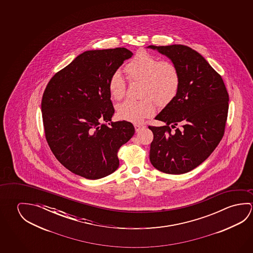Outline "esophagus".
Returning a JSON list of instances; mask_svg holds the SVG:
<instances>
[{"instance_id": "esophagus-1", "label": "esophagus", "mask_w": 253, "mask_h": 253, "mask_svg": "<svg viewBox=\"0 0 253 253\" xmlns=\"http://www.w3.org/2000/svg\"><path fill=\"white\" fill-rule=\"evenodd\" d=\"M145 128V126L144 125H135V130H136V132H139L141 129H143V128Z\"/></svg>"}]
</instances>
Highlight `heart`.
Wrapping results in <instances>:
<instances>
[{
  "instance_id": "b5f03b06",
  "label": "heart",
  "mask_w": 253,
  "mask_h": 253,
  "mask_svg": "<svg viewBox=\"0 0 253 253\" xmlns=\"http://www.w3.org/2000/svg\"><path fill=\"white\" fill-rule=\"evenodd\" d=\"M128 79L142 82L141 100H125L117 107V114L123 120L141 124L153 116L156 100L166 106L174 100L180 87L178 69L173 62L161 61L144 50L138 51L125 66ZM109 92L115 100H121L126 91V84L119 71L113 73L108 81Z\"/></svg>"
}]
</instances>
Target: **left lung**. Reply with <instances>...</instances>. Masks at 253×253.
<instances>
[{
	"mask_svg": "<svg viewBox=\"0 0 253 253\" xmlns=\"http://www.w3.org/2000/svg\"><path fill=\"white\" fill-rule=\"evenodd\" d=\"M166 55L178 69L180 87L155 119L164 126H149L153 133L150 162L163 173L181 174L199 166L223 137L228 93L221 77L201 54L183 45L148 46ZM182 124V128H174Z\"/></svg>",
	"mask_w": 253,
	"mask_h": 253,
	"instance_id": "obj_1",
	"label": "left lung"
}]
</instances>
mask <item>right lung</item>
<instances>
[{
	"instance_id": "1",
	"label": "right lung",
	"mask_w": 253,
	"mask_h": 253,
	"mask_svg": "<svg viewBox=\"0 0 253 253\" xmlns=\"http://www.w3.org/2000/svg\"><path fill=\"white\" fill-rule=\"evenodd\" d=\"M132 55L125 47L85 51L47 84L42 101L46 141L72 173L96 180L118 169V150L135 128L126 121L106 125L115 113L108 81Z\"/></svg>"
}]
</instances>
